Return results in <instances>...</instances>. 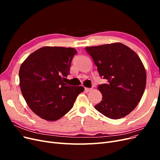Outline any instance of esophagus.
<instances>
[{
    "label": "esophagus",
    "instance_id": "obj_1",
    "mask_svg": "<svg viewBox=\"0 0 160 160\" xmlns=\"http://www.w3.org/2000/svg\"><path fill=\"white\" fill-rule=\"evenodd\" d=\"M85 91L86 92H89V91H91V89H90V88H85Z\"/></svg>",
    "mask_w": 160,
    "mask_h": 160
}]
</instances>
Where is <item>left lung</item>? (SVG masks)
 <instances>
[{
	"label": "left lung",
	"mask_w": 160,
	"mask_h": 160,
	"mask_svg": "<svg viewBox=\"0 0 160 160\" xmlns=\"http://www.w3.org/2000/svg\"><path fill=\"white\" fill-rule=\"evenodd\" d=\"M85 49L93 58L101 77L108 83L98 86L102 100L95 109L112 119L124 118L136 108L146 85V72L135 52L121 42Z\"/></svg>",
	"instance_id": "8db88e82"
}]
</instances>
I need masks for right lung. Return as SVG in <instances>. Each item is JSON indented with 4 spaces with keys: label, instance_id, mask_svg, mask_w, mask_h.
I'll list each match as a JSON object with an SVG mask.
<instances>
[{
    "label": "right lung",
    "instance_id": "1",
    "mask_svg": "<svg viewBox=\"0 0 160 160\" xmlns=\"http://www.w3.org/2000/svg\"><path fill=\"white\" fill-rule=\"evenodd\" d=\"M73 48L43 47L23 61L19 69L21 93L29 108L41 118L53 122L72 109L82 86L64 83L69 74Z\"/></svg>",
    "mask_w": 160,
    "mask_h": 160
}]
</instances>
